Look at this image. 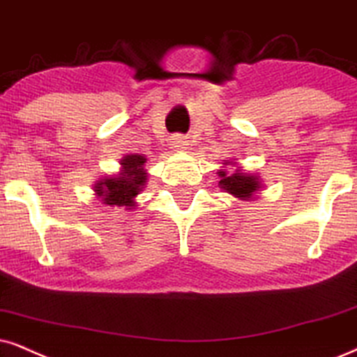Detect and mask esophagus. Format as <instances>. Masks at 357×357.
Segmentation results:
<instances>
[{
    "label": "esophagus",
    "mask_w": 357,
    "mask_h": 357,
    "mask_svg": "<svg viewBox=\"0 0 357 357\" xmlns=\"http://www.w3.org/2000/svg\"><path fill=\"white\" fill-rule=\"evenodd\" d=\"M171 148H174L176 151H186L189 148V139L183 135H176L171 138Z\"/></svg>",
    "instance_id": "obj_1"
}]
</instances>
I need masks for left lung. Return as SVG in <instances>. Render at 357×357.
<instances>
[{"instance_id": "obj_1", "label": "left lung", "mask_w": 357, "mask_h": 357, "mask_svg": "<svg viewBox=\"0 0 357 357\" xmlns=\"http://www.w3.org/2000/svg\"><path fill=\"white\" fill-rule=\"evenodd\" d=\"M224 166H236L237 163L232 160H224ZM219 169L218 174L220 178L219 181V188L224 189L225 192L231 194L232 197H236L238 201H255V194L261 191L264 184H261V179L259 174L255 173H247L243 171L241 166L234 171L232 174H229L227 171Z\"/></svg>"}]
</instances>
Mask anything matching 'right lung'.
Returning <instances> with one entry per match:
<instances>
[{
	"instance_id": "1",
	"label": "right lung",
	"mask_w": 357,
	"mask_h": 357,
	"mask_svg": "<svg viewBox=\"0 0 357 357\" xmlns=\"http://www.w3.org/2000/svg\"><path fill=\"white\" fill-rule=\"evenodd\" d=\"M146 156L132 153L120 160V171L116 174L103 176L93 184V192L102 204L132 211L137 207V196L148 183L145 169Z\"/></svg>"
}]
</instances>
